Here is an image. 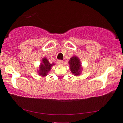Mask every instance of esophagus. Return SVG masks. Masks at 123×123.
I'll return each instance as SVG.
<instances>
[{"instance_id": "obj_1", "label": "esophagus", "mask_w": 123, "mask_h": 123, "mask_svg": "<svg viewBox=\"0 0 123 123\" xmlns=\"http://www.w3.org/2000/svg\"><path fill=\"white\" fill-rule=\"evenodd\" d=\"M57 64H58L59 65H63V60H58V62H57Z\"/></svg>"}]
</instances>
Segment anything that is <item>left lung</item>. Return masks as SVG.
I'll return each instance as SVG.
<instances>
[{"label":"left lung","instance_id":"1","mask_svg":"<svg viewBox=\"0 0 123 123\" xmlns=\"http://www.w3.org/2000/svg\"><path fill=\"white\" fill-rule=\"evenodd\" d=\"M69 64V68L72 73L75 76H79L82 73L83 68H82V64L78 57L77 56H72L70 58Z\"/></svg>","mask_w":123,"mask_h":123}]
</instances>
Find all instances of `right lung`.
I'll list each match as a JSON object with an SVG mask.
<instances>
[{"instance_id":"obj_1","label":"right lung","mask_w":123,"mask_h":123,"mask_svg":"<svg viewBox=\"0 0 123 123\" xmlns=\"http://www.w3.org/2000/svg\"><path fill=\"white\" fill-rule=\"evenodd\" d=\"M54 65V63L50 64L46 58H43L37 69L38 74L41 77H46L51 70V67Z\"/></svg>"}]
</instances>
